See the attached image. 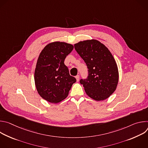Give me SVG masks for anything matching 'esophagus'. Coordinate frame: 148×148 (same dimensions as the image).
Instances as JSON below:
<instances>
[{
  "mask_svg": "<svg viewBox=\"0 0 148 148\" xmlns=\"http://www.w3.org/2000/svg\"><path fill=\"white\" fill-rule=\"evenodd\" d=\"M75 78H76V79H77V82H78V81H79V75H76V76H75Z\"/></svg>",
  "mask_w": 148,
  "mask_h": 148,
  "instance_id": "esophagus-1",
  "label": "esophagus"
}]
</instances>
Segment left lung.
<instances>
[{
  "mask_svg": "<svg viewBox=\"0 0 148 148\" xmlns=\"http://www.w3.org/2000/svg\"><path fill=\"white\" fill-rule=\"evenodd\" d=\"M88 68V77L79 82L86 94L96 101L108 98L116 90L119 79L116 63L107 47L97 40L74 45Z\"/></svg>",
  "mask_w": 148,
  "mask_h": 148,
  "instance_id": "obj_1",
  "label": "left lung"
}]
</instances>
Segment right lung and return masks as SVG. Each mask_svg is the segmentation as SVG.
I'll return each mask as SVG.
<instances>
[{
    "label": "right lung",
    "mask_w": 148,
    "mask_h": 148,
    "mask_svg": "<svg viewBox=\"0 0 148 148\" xmlns=\"http://www.w3.org/2000/svg\"><path fill=\"white\" fill-rule=\"evenodd\" d=\"M74 46L64 42L47 45L40 53L34 71V81L39 95L51 103H58L68 95L76 79L70 75L64 60Z\"/></svg>",
    "instance_id": "1"
}]
</instances>
